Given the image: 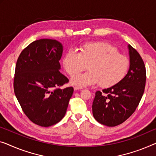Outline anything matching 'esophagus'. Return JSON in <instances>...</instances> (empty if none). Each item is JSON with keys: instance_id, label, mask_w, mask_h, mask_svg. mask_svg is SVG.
Returning <instances> with one entry per match:
<instances>
[{"instance_id": "1", "label": "esophagus", "mask_w": 156, "mask_h": 156, "mask_svg": "<svg viewBox=\"0 0 156 156\" xmlns=\"http://www.w3.org/2000/svg\"><path fill=\"white\" fill-rule=\"evenodd\" d=\"M74 90H83V87H74Z\"/></svg>"}]
</instances>
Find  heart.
Returning a JSON list of instances; mask_svg holds the SVG:
<instances>
[{
  "label": "heart",
  "mask_w": 156,
  "mask_h": 156,
  "mask_svg": "<svg viewBox=\"0 0 156 156\" xmlns=\"http://www.w3.org/2000/svg\"><path fill=\"white\" fill-rule=\"evenodd\" d=\"M65 70L71 76L84 70L89 71L71 78L72 85L79 87L99 83L103 88H109L121 82L127 75L129 61L120 55L114 46L105 42H92L83 45L80 52L69 50L64 56Z\"/></svg>",
  "instance_id": "obj_1"
}]
</instances>
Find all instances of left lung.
Listing matches in <instances>:
<instances>
[{
  "label": "left lung",
  "instance_id": "8db88e82",
  "mask_svg": "<svg viewBox=\"0 0 156 156\" xmlns=\"http://www.w3.org/2000/svg\"><path fill=\"white\" fill-rule=\"evenodd\" d=\"M129 68L121 82L102 92L97 91L92 103L93 116L108 127L125 122L132 115L143 96L146 85V68L137 51L128 45Z\"/></svg>",
  "mask_w": 156,
  "mask_h": 156
}]
</instances>
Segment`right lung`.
<instances>
[{
  "label": "right lung",
  "mask_w": 156,
  "mask_h": 156,
  "mask_svg": "<svg viewBox=\"0 0 156 156\" xmlns=\"http://www.w3.org/2000/svg\"><path fill=\"white\" fill-rule=\"evenodd\" d=\"M63 52L60 42L40 39L29 44L18 57L14 91L29 119L42 127L59 122L66 114L73 88L59 87L69 82L60 73Z\"/></svg>",
  "instance_id": "right-lung-1"
}]
</instances>
